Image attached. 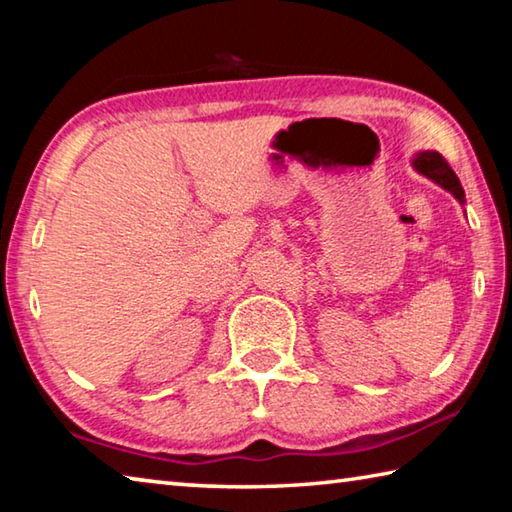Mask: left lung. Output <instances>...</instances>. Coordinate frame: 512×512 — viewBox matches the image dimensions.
<instances>
[{
  "mask_svg": "<svg viewBox=\"0 0 512 512\" xmlns=\"http://www.w3.org/2000/svg\"><path fill=\"white\" fill-rule=\"evenodd\" d=\"M413 167H415V171H420L422 176L431 178L433 183H438L440 187L447 189V192H452L458 203L461 205L465 203V192L461 187V180L456 178L454 169L449 167L443 155L436 151H422L413 158Z\"/></svg>",
  "mask_w": 512,
  "mask_h": 512,
  "instance_id": "left-lung-1",
  "label": "left lung"
}]
</instances>
